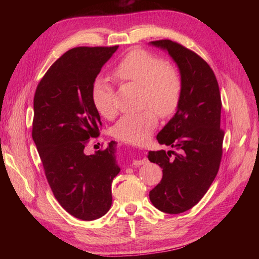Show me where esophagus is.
Returning a JSON list of instances; mask_svg holds the SVG:
<instances>
[{"mask_svg":"<svg viewBox=\"0 0 259 259\" xmlns=\"http://www.w3.org/2000/svg\"><path fill=\"white\" fill-rule=\"evenodd\" d=\"M146 163H148V160L146 158H144V159H134V160H133V165H135V166L143 165V164H146Z\"/></svg>","mask_w":259,"mask_h":259,"instance_id":"34e87169","label":"esophagus"}]
</instances>
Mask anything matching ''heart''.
I'll use <instances>...</instances> for the list:
<instances>
[{"label":"heart","mask_w":259,"mask_h":259,"mask_svg":"<svg viewBox=\"0 0 259 259\" xmlns=\"http://www.w3.org/2000/svg\"><path fill=\"white\" fill-rule=\"evenodd\" d=\"M113 74L122 82L142 85L143 104L153 106L161 116H169L176 111L183 93L182 77L163 58L144 50H134L115 66ZM92 100L103 116L110 119L116 113L113 88L105 77L94 83ZM153 108L123 115L113 126V136L128 144L145 142L158 123Z\"/></svg>","instance_id":"heart-1"}]
</instances>
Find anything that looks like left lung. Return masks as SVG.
Instances as JSON below:
<instances>
[{"label": "left lung", "instance_id": "left-lung-1", "mask_svg": "<svg viewBox=\"0 0 259 259\" xmlns=\"http://www.w3.org/2000/svg\"><path fill=\"white\" fill-rule=\"evenodd\" d=\"M168 53L179 70L183 93L174 116L156 135L176 151H149L160 165L161 182L149 192L152 204L167 214L190 209L204 197L223 154L222 99L213 70L199 55L170 40L149 43Z\"/></svg>", "mask_w": 259, "mask_h": 259}]
</instances>
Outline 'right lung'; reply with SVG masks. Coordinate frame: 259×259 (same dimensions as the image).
<instances>
[{
	"mask_svg": "<svg viewBox=\"0 0 259 259\" xmlns=\"http://www.w3.org/2000/svg\"><path fill=\"white\" fill-rule=\"evenodd\" d=\"M117 48L66 52L38 83L33 99L32 138L46 178L59 204L82 221H95L110 209L111 184L121 170L115 142L94 154L84 152L101 126L93 85Z\"/></svg>",
	"mask_w": 259,
	"mask_h": 259,
	"instance_id": "obj_1",
	"label": "right lung"
}]
</instances>
